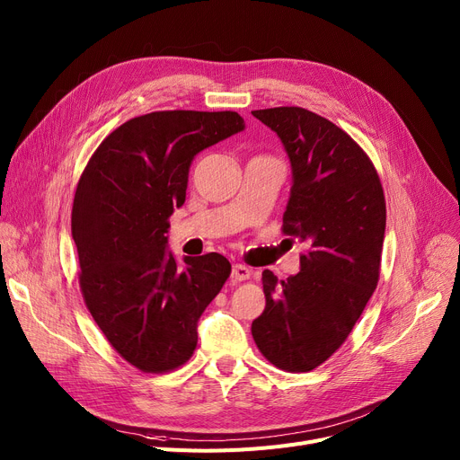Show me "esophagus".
<instances>
[{"instance_id":"34e87169","label":"esophagus","mask_w":460,"mask_h":460,"mask_svg":"<svg viewBox=\"0 0 460 460\" xmlns=\"http://www.w3.org/2000/svg\"><path fill=\"white\" fill-rule=\"evenodd\" d=\"M251 279V269L241 265V263H235L232 267V280L234 282H241V280H249Z\"/></svg>"}]
</instances>
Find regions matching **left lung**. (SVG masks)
<instances>
[{"label":"left lung","mask_w":460,"mask_h":460,"mask_svg":"<svg viewBox=\"0 0 460 460\" xmlns=\"http://www.w3.org/2000/svg\"><path fill=\"white\" fill-rule=\"evenodd\" d=\"M252 115L279 135L291 164L282 232L308 245L288 280L261 273L265 310L252 338L273 366L312 371L341 347L379 282L383 185L367 154L331 120L303 107Z\"/></svg>","instance_id":"8db88e82"}]
</instances>
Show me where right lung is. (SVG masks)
Segmentation results:
<instances>
[{
  "label": "right lung",
  "instance_id": "obj_1",
  "mask_svg": "<svg viewBox=\"0 0 460 460\" xmlns=\"http://www.w3.org/2000/svg\"><path fill=\"white\" fill-rule=\"evenodd\" d=\"M245 129L235 111H155L107 135L77 181L72 237L79 286L117 353L145 373H167L193 357L197 323L230 277L217 252L167 251L169 217L185 202L199 152Z\"/></svg>",
  "mask_w": 460,
  "mask_h": 460
}]
</instances>
